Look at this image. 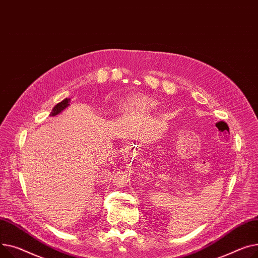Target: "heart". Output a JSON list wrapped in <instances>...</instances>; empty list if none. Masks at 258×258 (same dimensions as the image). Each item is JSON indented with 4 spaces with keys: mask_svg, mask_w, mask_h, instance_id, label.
Wrapping results in <instances>:
<instances>
[{
    "mask_svg": "<svg viewBox=\"0 0 258 258\" xmlns=\"http://www.w3.org/2000/svg\"><path fill=\"white\" fill-rule=\"evenodd\" d=\"M156 101L146 96H138L130 99L126 105L125 109L130 111H150L156 107Z\"/></svg>",
    "mask_w": 258,
    "mask_h": 258,
    "instance_id": "heart-1",
    "label": "heart"
}]
</instances>
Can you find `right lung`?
<instances>
[{"label": "right lung", "instance_id": "add662e5", "mask_svg": "<svg viewBox=\"0 0 258 258\" xmlns=\"http://www.w3.org/2000/svg\"><path fill=\"white\" fill-rule=\"evenodd\" d=\"M70 102H71V99H64L62 102H60V103H58L55 107L53 108V110H52V112H51V116H53V115H57L58 113H60L61 112L63 109H66L68 106L70 105Z\"/></svg>", "mask_w": 258, "mask_h": 258}]
</instances>
